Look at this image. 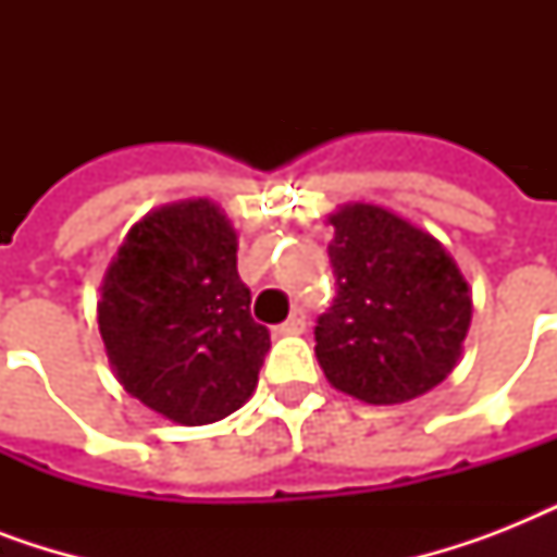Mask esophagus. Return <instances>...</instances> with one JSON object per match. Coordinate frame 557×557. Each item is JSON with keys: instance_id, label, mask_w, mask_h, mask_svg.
Listing matches in <instances>:
<instances>
[{"instance_id": "obj_1", "label": "esophagus", "mask_w": 557, "mask_h": 557, "mask_svg": "<svg viewBox=\"0 0 557 557\" xmlns=\"http://www.w3.org/2000/svg\"><path fill=\"white\" fill-rule=\"evenodd\" d=\"M306 330V312L304 309H295V312L288 314L286 323H280L277 332L280 335H300Z\"/></svg>"}]
</instances>
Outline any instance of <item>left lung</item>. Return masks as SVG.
<instances>
[{
    "mask_svg": "<svg viewBox=\"0 0 557 557\" xmlns=\"http://www.w3.org/2000/svg\"><path fill=\"white\" fill-rule=\"evenodd\" d=\"M338 297L314 326V356L367 405L422 396L457 367L471 288L445 245L393 210L352 201L330 216Z\"/></svg>",
    "mask_w": 557,
    "mask_h": 557,
    "instance_id": "obj_1",
    "label": "left lung"
}]
</instances>
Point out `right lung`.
Returning a JSON list of instances; mask_svg holds the SVG:
<instances>
[{
    "label": "right lung",
    "mask_w": 557,
    "mask_h": 557,
    "mask_svg": "<svg viewBox=\"0 0 557 557\" xmlns=\"http://www.w3.org/2000/svg\"><path fill=\"white\" fill-rule=\"evenodd\" d=\"M98 326L129 396L178 424L225 419L251 398L269 330L236 274V231L210 199L152 210L109 262Z\"/></svg>",
    "instance_id": "obj_1"
}]
</instances>
